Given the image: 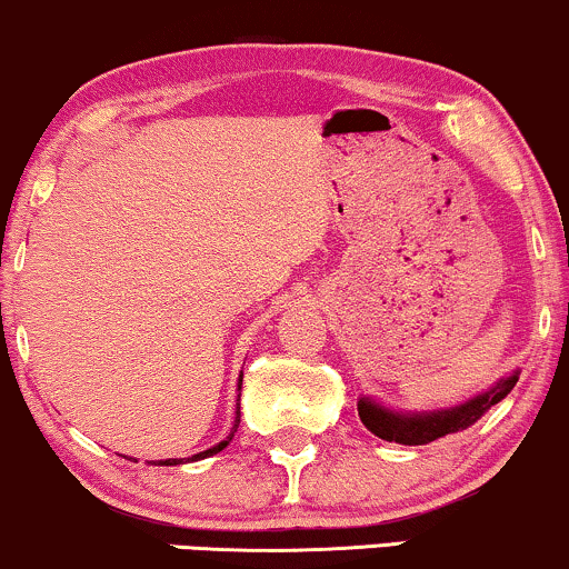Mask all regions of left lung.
<instances>
[{
	"mask_svg": "<svg viewBox=\"0 0 569 569\" xmlns=\"http://www.w3.org/2000/svg\"><path fill=\"white\" fill-rule=\"evenodd\" d=\"M521 371H510L492 383L490 389L479 391V395L469 397L467 402L441 407V410H422V412H407V410H391V407L376 402L373 397L361 395L358 397V415L361 422L379 436L381 441L402 443V446H426L436 438L459 433L482 418V415L506 399L510 389L516 387Z\"/></svg>",
	"mask_w": 569,
	"mask_h": 569,
	"instance_id": "obj_1",
	"label": "left lung"
}]
</instances>
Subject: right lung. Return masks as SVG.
Returning a JSON list of instances; mask_svg holds the SVG:
<instances>
[{
	"label": "right lung",
	"instance_id": "add662e5",
	"mask_svg": "<svg viewBox=\"0 0 569 569\" xmlns=\"http://www.w3.org/2000/svg\"><path fill=\"white\" fill-rule=\"evenodd\" d=\"M237 391H242V373H239ZM239 418H242V412H239V395H237V412H234V422H231L229 436L223 438L221 443H216V446H211V448H206V451H201V453L190 456L188 461H201V459H208V456H213V453L223 451V448H227V446L231 443V438H234V433H237V428H239ZM149 463H151V461H149ZM178 463H186V459H159V461H154V467H178Z\"/></svg>",
	"mask_w": 569,
	"mask_h": 569
}]
</instances>
